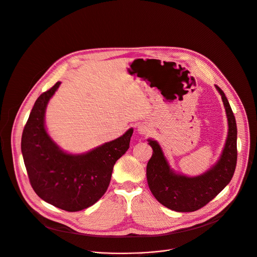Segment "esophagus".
Segmentation results:
<instances>
[{
	"label": "esophagus",
	"instance_id": "esophagus-1",
	"mask_svg": "<svg viewBox=\"0 0 257 257\" xmlns=\"http://www.w3.org/2000/svg\"><path fill=\"white\" fill-rule=\"evenodd\" d=\"M138 131H139V133L142 134V135H146V134H148V132H149L148 127H147L146 125H144V124H140L139 127H138Z\"/></svg>",
	"mask_w": 257,
	"mask_h": 257
}]
</instances>
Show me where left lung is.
I'll list each match as a JSON object with an SVG mask.
<instances>
[{
  "mask_svg": "<svg viewBox=\"0 0 257 257\" xmlns=\"http://www.w3.org/2000/svg\"><path fill=\"white\" fill-rule=\"evenodd\" d=\"M228 116L229 132L219 162L204 174L186 177L170 170L156 141L149 140L153 155L147 165V180L151 192L164 207L175 212H194L215 198L231 181L237 164V125L234 113L223 90L216 86Z\"/></svg>",
  "mask_w": 257,
  "mask_h": 257,
  "instance_id": "obj_1",
  "label": "left lung"
}]
</instances>
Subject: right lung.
<instances>
[{
	"mask_svg": "<svg viewBox=\"0 0 257 257\" xmlns=\"http://www.w3.org/2000/svg\"><path fill=\"white\" fill-rule=\"evenodd\" d=\"M56 83L35 101L21 139V151L35 193L53 206L78 212L94 204L105 193L115 162L130 148L133 128L118 139L84 155H69L50 140L44 127V112Z\"/></svg>",
	"mask_w": 257,
	"mask_h": 257,
	"instance_id": "add662e5",
	"label": "right lung"
}]
</instances>
